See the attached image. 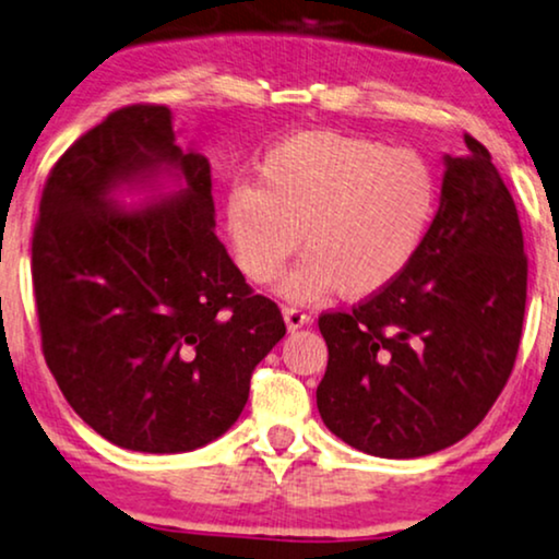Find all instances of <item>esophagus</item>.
<instances>
[{
	"mask_svg": "<svg viewBox=\"0 0 559 559\" xmlns=\"http://www.w3.org/2000/svg\"><path fill=\"white\" fill-rule=\"evenodd\" d=\"M284 322H286V328L294 332V330L304 328V324H309V314L301 312V309H296V307H284Z\"/></svg>",
	"mask_w": 559,
	"mask_h": 559,
	"instance_id": "1",
	"label": "esophagus"
}]
</instances>
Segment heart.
<instances>
[{"label": "heart", "mask_w": 559, "mask_h": 559, "mask_svg": "<svg viewBox=\"0 0 559 559\" xmlns=\"http://www.w3.org/2000/svg\"><path fill=\"white\" fill-rule=\"evenodd\" d=\"M258 180L229 188L224 235L252 284L273 281L304 239L307 255L278 286L292 301L386 292L420 255L438 209L423 154L341 131L278 141Z\"/></svg>", "instance_id": "heart-1"}]
</instances>
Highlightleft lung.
<instances>
[{
    "instance_id": "left-lung-1",
    "label": "left lung",
    "mask_w": 559,
    "mask_h": 559,
    "mask_svg": "<svg viewBox=\"0 0 559 559\" xmlns=\"http://www.w3.org/2000/svg\"><path fill=\"white\" fill-rule=\"evenodd\" d=\"M443 154L438 211L397 284L320 317L328 371L317 409L364 454L418 459L472 433L503 392L526 312L515 203L490 152Z\"/></svg>"
}]
</instances>
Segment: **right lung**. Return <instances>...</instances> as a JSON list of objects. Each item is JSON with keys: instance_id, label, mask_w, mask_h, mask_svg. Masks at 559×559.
<instances>
[{"instance_id": "obj_1", "label": "right lung", "mask_w": 559, "mask_h": 559, "mask_svg": "<svg viewBox=\"0 0 559 559\" xmlns=\"http://www.w3.org/2000/svg\"><path fill=\"white\" fill-rule=\"evenodd\" d=\"M214 227L209 159L182 150L165 105L110 112L48 175L33 235L44 356L74 413L116 447L216 441L286 335Z\"/></svg>"}]
</instances>
